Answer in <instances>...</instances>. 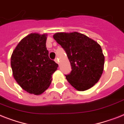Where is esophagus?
Listing matches in <instances>:
<instances>
[{"instance_id": "obj_1", "label": "esophagus", "mask_w": 124, "mask_h": 124, "mask_svg": "<svg viewBox=\"0 0 124 124\" xmlns=\"http://www.w3.org/2000/svg\"><path fill=\"white\" fill-rule=\"evenodd\" d=\"M55 62L57 63V64H59V59L58 58H57V59H55Z\"/></svg>"}]
</instances>
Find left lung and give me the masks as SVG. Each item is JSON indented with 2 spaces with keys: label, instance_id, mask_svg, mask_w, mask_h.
<instances>
[{
  "label": "left lung",
  "instance_id": "1",
  "mask_svg": "<svg viewBox=\"0 0 124 124\" xmlns=\"http://www.w3.org/2000/svg\"><path fill=\"white\" fill-rule=\"evenodd\" d=\"M67 53L72 71L66 79L78 91H85L97 83L104 71V56L97 42L77 32L53 35Z\"/></svg>",
  "mask_w": 124,
  "mask_h": 124
}]
</instances>
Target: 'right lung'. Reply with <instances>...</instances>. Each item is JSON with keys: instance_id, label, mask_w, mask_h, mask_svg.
<instances>
[{"instance_id": "add662e5", "label": "right lung", "mask_w": 124, "mask_h": 124, "mask_svg": "<svg viewBox=\"0 0 124 124\" xmlns=\"http://www.w3.org/2000/svg\"><path fill=\"white\" fill-rule=\"evenodd\" d=\"M47 34L31 33L20 41L11 58L13 75L28 93L40 95L50 86L58 64L48 56Z\"/></svg>"}]
</instances>
